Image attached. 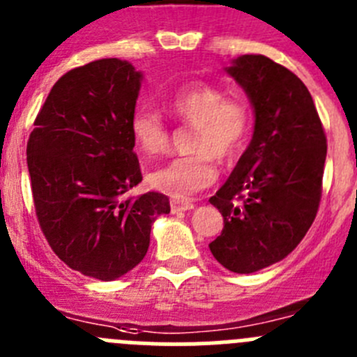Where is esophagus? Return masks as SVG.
Returning <instances> with one entry per match:
<instances>
[{"instance_id": "esophagus-1", "label": "esophagus", "mask_w": 357, "mask_h": 357, "mask_svg": "<svg viewBox=\"0 0 357 357\" xmlns=\"http://www.w3.org/2000/svg\"><path fill=\"white\" fill-rule=\"evenodd\" d=\"M172 212H184L195 208V204L189 200H172Z\"/></svg>"}]
</instances>
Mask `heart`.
Here are the masks:
<instances>
[{"label": "heart", "mask_w": 357, "mask_h": 357, "mask_svg": "<svg viewBox=\"0 0 357 357\" xmlns=\"http://www.w3.org/2000/svg\"><path fill=\"white\" fill-rule=\"evenodd\" d=\"M166 106L184 122L195 126L191 155L175 157L149 175L153 189L184 200L218 178L215 157L234 161L243 152L251 130L250 104L243 97H227L223 88L195 83L178 88ZM130 134L146 155L165 152L169 132L165 120L152 107L142 106L130 116Z\"/></svg>", "instance_id": "obj_1"}]
</instances>
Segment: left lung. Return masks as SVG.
<instances>
[{
  "mask_svg": "<svg viewBox=\"0 0 357 357\" xmlns=\"http://www.w3.org/2000/svg\"><path fill=\"white\" fill-rule=\"evenodd\" d=\"M246 91L253 136L211 204L223 231L208 248L237 274L289 257L312 227L320 204L328 143L308 88L261 54H243L225 68Z\"/></svg>",
  "mask_w": 357,
  "mask_h": 357,
  "instance_id": "1",
  "label": "left lung"
}]
</instances>
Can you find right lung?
I'll use <instances>...</instances> for the list:
<instances>
[{
    "label": "right lung",
    "mask_w": 357,
    "mask_h": 357,
    "mask_svg": "<svg viewBox=\"0 0 357 357\" xmlns=\"http://www.w3.org/2000/svg\"><path fill=\"white\" fill-rule=\"evenodd\" d=\"M142 81L119 58L72 68L49 91L26 150L49 246L70 269L102 281L138 266L153 221L169 212L161 192L126 198L143 178L129 127Z\"/></svg>",
    "instance_id": "add662e5"
}]
</instances>
